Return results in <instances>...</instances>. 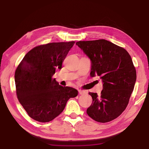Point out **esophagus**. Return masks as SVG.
Listing matches in <instances>:
<instances>
[{"label": "esophagus", "instance_id": "esophagus-1", "mask_svg": "<svg viewBox=\"0 0 149 149\" xmlns=\"http://www.w3.org/2000/svg\"><path fill=\"white\" fill-rule=\"evenodd\" d=\"M79 93L80 95H83L86 93V91H83V90H79Z\"/></svg>", "mask_w": 149, "mask_h": 149}]
</instances>
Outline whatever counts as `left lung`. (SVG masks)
<instances>
[{"label": "left lung", "mask_w": 149, "mask_h": 149, "mask_svg": "<svg viewBox=\"0 0 149 149\" xmlns=\"http://www.w3.org/2000/svg\"><path fill=\"white\" fill-rule=\"evenodd\" d=\"M76 45L91 61L90 76L102 79L100 95L90 92L93 102L86 113L98 122L119 116L127 106L136 80V71L127 50L106 40L79 41Z\"/></svg>", "instance_id": "1"}]
</instances>
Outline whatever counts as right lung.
I'll list each match as a JSON object with an SVG mask.
<instances>
[{"mask_svg":"<svg viewBox=\"0 0 149 149\" xmlns=\"http://www.w3.org/2000/svg\"><path fill=\"white\" fill-rule=\"evenodd\" d=\"M75 42H54L35 47L28 52L15 70L16 92L31 118L40 122L54 119L78 91L63 87L53 79Z\"/></svg>","mask_w":149,"mask_h":149,"instance_id":"add662e5","label":"right lung"}]
</instances>
